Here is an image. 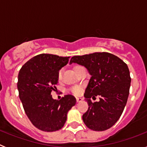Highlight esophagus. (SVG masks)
<instances>
[{
  "label": "esophagus",
  "instance_id": "1",
  "mask_svg": "<svg viewBox=\"0 0 147 147\" xmlns=\"http://www.w3.org/2000/svg\"><path fill=\"white\" fill-rule=\"evenodd\" d=\"M83 100L82 98H76V102H81Z\"/></svg>",
  "mask_w": 147,
  "mask_h": 147
}]
</instances>
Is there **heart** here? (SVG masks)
Returning <instances> with one entry per match:
<instances>
[{"instance_id":"b5f03b06","label":"heart","mask_w":147,"mask_h":147,"mask_svg":"<svg viewBox=\"0 0 147 147\" xmlns=\"http://www.w3.org/2000/svg\"><path fill=\"white\" fill-rule=\"evenodd\" d=\"M81 67L82 66L79 65H75L73 67V70H74V71L75 73H76L78 70L80 69V68H81ZM62 70H59V72H58L57 74L58 80H61V79H62ZM72 92L74 93L75 95L80 94V93H81V88H80V87H74V88H72Z\"/></svg>"}]
</instances>
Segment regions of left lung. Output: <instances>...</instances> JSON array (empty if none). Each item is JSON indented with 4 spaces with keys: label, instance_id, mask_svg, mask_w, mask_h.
<instances>
[{
    "label": "left lung",
    "instance_id": "left-lung-1",
    "mask_svg": "<svg viewBox=\"0 0 147 147\" xmlns=\"http://www.w3.org/2000/svg\"><path fill=\"white\" fill-rule=\"evenodd\" d=\"M88 69L90 79L84 94L89 107L82 119L92 130L104 131L117 122L127 102L131 78L129 68L123 60L107 52L74 56L70 61ZM99 95L98 102L90 98Z\"/></svg>",
    "mask_w": 147,
    "mask_h": 147
}]
</instances>
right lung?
Instances as JSON below:
<instances>
[{
    "label": "right lung",
    "mask_w": 147,
    "mask_h": 147,
    "mask_svg": "<svg viewBox=\"0 0 147 147\" xmlns=\"http://www.w3.org/2000/svg\"><path fill=\"white\" fill-rule=\"evenodd\" d=\"M69 58L39 54L26 62L19 71V97L29 120L40 130L60 129L67 120V112L76 105L72 95H66L60 100L54 99L51 95L57 89L58 72L67 64Z\"/></svg>",
    "instance_id": "obj_1"
}]
</instances>
